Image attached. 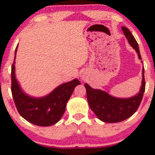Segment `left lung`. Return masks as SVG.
I'll use <instances>...</instances> for the list:
<instances>
[{
    "label": "left lung",
    "mask_w": 155,
    "mask_h": 155,
    "mask_svg": "<svg viewBox=\"0 0 155 155\" xmlns=\"http://www.w3.org/2000/svg\"><path fill=\"white\" fill-rule=\"evenodd\" d=\"M122 29L131 46L133 47L138 53V58L141 59L138 48V42L132 32L126 27L123 26ZM145 69H142V82L139 93L130 98H116L105 91L93 89L87 84H85L87 97L90 107L97 115L99 119L103 122L114 123L122 122L132 116L136 112L142 100L145 90Z\"/></svg>",
    "instance_id": "left-lung-1"
}]
</instances>
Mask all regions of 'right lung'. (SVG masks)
<instances>
[{
    "instance_id": "right-lung-1",
    "label": "right lung",
    "mask_w": 155,
    "mask_h": 155,
    "mask_svg": "<svg viewBox=\"0 0 155 155\" xmlns=\"http://www.w3.org/2000/svg\"><path fill=\"white\" fill-rule=\"evenodd\" d=\"M17 46L15 50V57ZM15 60L11 67V92L20 116L29 123L39 126H49L60 120L65 111L67 102L74 87L81 82L78 79L59 85L48 95L35 98L23 92L15 77Z\"/></svg>"
}]
</instances>
